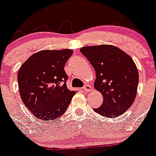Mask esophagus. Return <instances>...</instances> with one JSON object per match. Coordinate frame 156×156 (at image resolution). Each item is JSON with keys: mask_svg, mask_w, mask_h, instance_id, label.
<instances>
[{"mask_svg": "<svg viewBox=\"0 0 156 156\" xmlns=\"http://www.w3.org/2000/svg\"><path fill=\"white\" fill-rule=\"evenodd\" d=\"M91 89V87L88 85H85V86H84V88H83V90H84L85 91H90Z\"/></svg>", "mask_w": 156, "mask_h": 156, "instance_id": "34e87169", "label": "esophagus"}]
</instances>
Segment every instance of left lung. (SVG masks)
Wrapping results in <instances>:
<instances>
[{
    "label": "left lung",
    "mask_w": 156,
    "mask_h": 156,
    "mask_svg": "<svg viewBox=\"0 0 156 156\" xmlns=\"http://www.w3.org/2000/svg\"><path fill=\"white\" fill-rule=\"evenodd\" d=\"M80 51L94 68V88L103 96L102 105L94 111L107 118L124 114L134 102L139 85V72L132 58L113 45L87 46Z\"/></svg>",
    "instance_id": "obj_1"
}]
</instances>
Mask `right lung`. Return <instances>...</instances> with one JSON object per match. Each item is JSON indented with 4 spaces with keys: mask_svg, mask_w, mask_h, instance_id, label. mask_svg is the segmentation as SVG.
<instances>
[{
    "mask_svg": "<svg viewBox=\"0 0 156 156\" xmlns=\"http://www.w3.org/2000/svg\"><path fill=\"white\" fill-rule=\"evenodd\" d=\"M73 51L44 50L21 65L17 75L21 98L36 118L54 120L66 112L76 92L67 88L65 65Z\"/></svg>",
    "mask_w": 156,
    "mask_h": 156,
    "instance_id": "obj_1",
    "label": "right lung"
}]
</instances>
